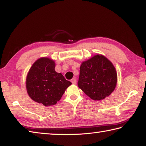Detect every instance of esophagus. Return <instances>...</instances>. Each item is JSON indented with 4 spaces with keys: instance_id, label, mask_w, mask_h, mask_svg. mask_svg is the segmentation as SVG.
<instances>
[{
    "instance_id": "34e87169",
    "label": "esophagus",
    "mask_w": 146,
    "mask_h": 146,
    "mask_svg": "<svg viewBox=\"0 0 146 146\" xmlns=\"http://www.w3.org/2000/svg\"><path fill=\"white\" fill-rule=\"evenodd\" d=\"M71 82H72V84H75L76 83V78L74 77L71 79Z\"/></svg>"
}]
</instances>
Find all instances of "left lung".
Masks as SVG:
<instances>
[{"label":"left lung","mask_w":146,"mask_h":146,"mask_svg":"<svg viewBox=\"0 0 146 146\" xmlns=\"http://www.w3.org/2000/svg\"><path fill=\"white\" fill-rule=\"evenodd\" d=\"M117 82V71L106 56L95 55L81 64L78 88L91 99H104L115 90Z\"/></svg>","instance_id":"obj_1"}]
</instances>
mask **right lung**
Instances as JSON below:
<instances>
[{
    "mask_svg": "<svg viewBox=\"0 0 146 146\" xmlns=\"http://www.w3.org/2000/svg\"><path fill=\"white\" fill-rule=\"evenodd\" d=\"M55 63L49 58L38 59L29 70L26 90L32 100L45 106L56 104L71 82L55 70Z\"/></svg>",
    "mask_w": 146,
    "mask_h": 146,
    "instance_id": "obj_1",
    "label": "right lung"
}]
</instances>
